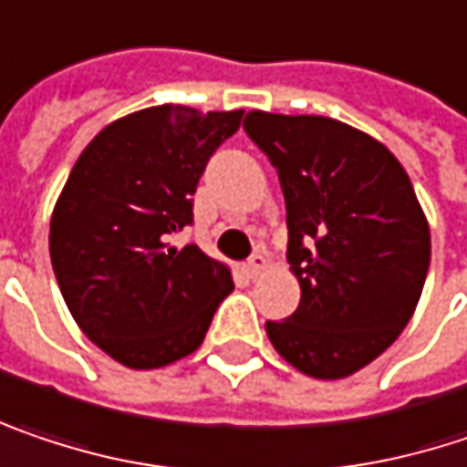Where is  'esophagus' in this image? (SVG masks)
<instances>
[{
    "mask_svg": "<svg viewBox=\"0 0 467 467\" xmlns=\"http://www.w3.org/2000/svg\"><path fill=\"white\" fill-rule=\"evenodd\" d=\"M267 267V259L262 256V254H254L251 259H248V265H245V275L248 277H256L262 270Z\"/></svg>",
    "mask_w": 467,
    "mask_h": 467,
    "instance_id": "obj_1",
    "label": "esophagus"
}]
</instances>
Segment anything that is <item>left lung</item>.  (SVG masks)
<instances>
[{"mask_svg": "<svg viewBox=\"0 0 467 467\" xmlns=\"http://www.w3.org/2000/svg\"><path fill=\"white\" fill-rule=\"evenodd\" d=\"M243 128L275 165L302 288L267 337L307 377H350L399 339L420 302L431 227L414 187L390 149L339 119L248 111Z\"/></svg>", "mask_w": 467, "mask_h": 467, "instance_id": "1", "label": "left lung"}]
</instances>
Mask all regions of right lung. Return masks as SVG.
I'll use <instances>...</instances> for the list:
<instances>
[{"instance_id":"obj_1","label":"right lung","mask_w":467,"mask_h":467,"mask_svg":"<svg viewBox=\"0 0 467 467\" xmlns=\"http://www.w3.org/2000/svg\"><path fill=\"white\" fill-rule=\"evenodd\" d=\"M243 109L151 107L107 125L74 162L50 219V262L90 342L128 368L194 353L230 267L168 234L192 224V194Z\"/></svg>"}]
</instances>
